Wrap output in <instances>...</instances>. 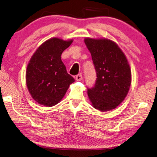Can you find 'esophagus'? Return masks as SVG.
Returning a JSON list of instances; mask_svg holds the SVG:
<instances>
[{"instance_id": "1", "label": "esophagus", "mask_w": 157, "mask_h": 157, "mask_svg": "<svg viewBox=\"0 0 157 157\" xmlns=\"http://www.w3.org/2000/svg\"><path fill=\"white\" fill-rule=\"evenodd\" d=\"M82 79H83V76L81 75V74H78L76 76V81H81Z\"/></svg>"}]
</instances>
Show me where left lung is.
Listing matches in <instances>:
<instances>
[{"label": "left lung", "instance_id": "8db88e82", "mask_svg": "<svg viewBox=\"0 0 157 157\" xmlns=\"http://www.w3.org/2000/svg\"><path fill=\"white\" fill-rule=\"evenodd\" d=\"M84 42L91 53L97 80L88 95L92 106L101 112L115 109L124 101L132 83V72L124 53L113 41L86 37Z\"/></svg>", "mask_w": 157, "mask_h": 157}]
</instances>
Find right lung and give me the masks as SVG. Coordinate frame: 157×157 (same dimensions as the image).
<instances>
[{"label":"right lung","instance_id":"1","mask_svg":"<svg viewBox=\"0 0 157 157\" xmlns=\"http://www.w3.org/2000/svg\"><path fill=\"white\" fill-rule=\"evenodd\" d=\"M72 42L73 40L51 38L42 43L30 59L25 82L32 98L39 104L55 106L74 82L61 60L62 53Z\"/></svg>","mask_w":157,"mask_h":157}]
</instances>
